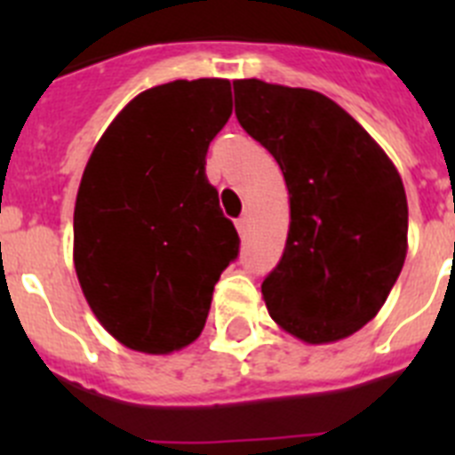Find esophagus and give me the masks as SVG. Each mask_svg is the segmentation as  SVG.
Wrapping results in <instances>:
<instances>
[{
  "instance_id": "1",
  "label": "esophagus",
  "mask_w": 455,
  "mask_h": 455,
  "mask_svg": "<svg viewBox=\"0 0 455 455\" xmlns=\"http://www.w3.org/2000/svg\"><path fill=\"white\" fill-rule=\"evenodd\" d=\"M248 220H251L248 219V214H241L239 219H236V230H239L241 235H246L248 232Z\"/></svg>"
}]
</instances>
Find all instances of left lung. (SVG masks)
Here are the masks:
<instances>
[{"label": "left lung", "instance_id": "obj_1", "mask_svg": "<svg viewBox=\"0 0 455 455\" xmlns=\"http://www.w3.org/2000/svg\"><path fill=\"white\" fill-rule=\"evenodd\" d=\"M236 120L284 175L291 207L268 315L309 344L353 335L378 315L405 262L408 200L376 140L316 91L235 82Z\"/></svg>", "mask_w": 455, "mask_h": 455}]
</instances>
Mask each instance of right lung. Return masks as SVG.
<instances>
[{
    "instance_id": "add662e5",
    "label": "right lung",
    "mask_w": 455,
    "mask_h": 455,
    "mask_svg": "<svg viewBox=\"0 0 455 455\" xmlns=\"http://www.w3.org/2000/svg\"><path fill=\"white\" fill-rule=\"evenodd\" d=\"M232 116L228 79L136 95L92 150L75 204V268L120 344L171 353L203 332L239 235L207 180L209 143Z\"/></svg>"
}]
</instances>
